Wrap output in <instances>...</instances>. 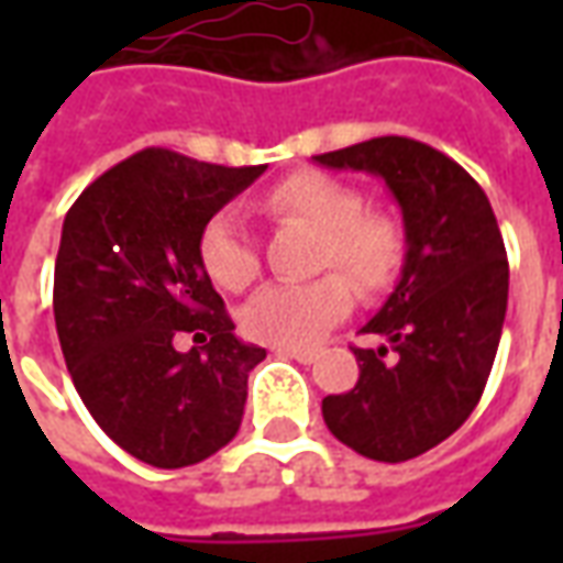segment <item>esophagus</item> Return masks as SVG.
Segmentation results:
<instances>
[{
  "label": "esophagus",
  "mask_w": 563,
  "mask_h": 563,
  "mask_svg": "<svg viewBox=\"0 0 563 563\" xmlns=\"http://www.w3.org/2000/svg\"><path fill=\"white\" fill-rule=\"evenodd\" d=\"M277 355H280V358H295V362H301V365H310V362L317 358L313 350H295V346H280Z\"/></svg>",
  "instance_id": "esophagus-1"
}]
</instances>
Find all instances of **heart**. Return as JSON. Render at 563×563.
Returning a JSON list of instances; mask_svg holds the SVG:
<instances>
[{
    "mask_svg": "<svg viewBox=\"0 0 563 563\" xmlns=\"http://www.w3.org/2000/svg\"><path fill=\"white\" fill-rule=\"evenodd\" d=\"M258 208L283 222H301L319 232L317 268L341 271L310 283H271L246 301L241 322L250 338L277 346H307L343 319L355 292L374 298L386 292L404 258L401 222L386 210H367L362 189L322 172H298L274 184ZM201 268L225 292H244L258 277L253 234L234 210L213 213L198 238Z\"/></svg>",
    "mask_w": 563,
    "mask_h": 563,
    "instance_id": "obj_1",
    "label": "heart"
}]
</instances>
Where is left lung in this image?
<instances>
[{
  "label": "left lung",
  "instance_id": "left-lung-1",
  "mask_svg": "<svg viewBox=\"0 0 563 563\" xmlns=\"http://www.w3.org/2000/svg\"><path fill=\"white\" fill-rule=\"evenodd\" d=\"M377 174L407 232L401 283L353 346L358 383L322 401L341 443L374 461L416 459L455 434L483 398L507 317L509 265L483 186L422 141L386 135L313 156Z\"/></svg>",
  "mask_w": 563,
  "mask_h": 563
}]
</instances>
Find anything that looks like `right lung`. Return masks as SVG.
<instances>
[{
  "label": "right lung",
  "instance_id": "add662e5",
  "mask_svg": "<svg viewBox=\"0 0 563 563\" xmlns=\"http://www.w3.org/2000/svg\"><path fill=\"white\" fill-rule=\"evenodd\" d=\"M262 172L147 147L96 177L63 222L54 317L71 383L117 446L162 471L238 434L265 358L234 338L198 256L205 222ZM184 333L197 346L180 354Z\"/></svg>",
  "mask_w": 563,
  "mask_h": 563
}]
</instances>
